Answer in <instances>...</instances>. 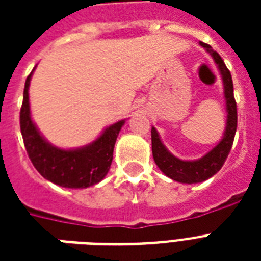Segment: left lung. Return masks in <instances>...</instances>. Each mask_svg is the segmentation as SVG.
Wrapping results in <instances>:
<instances>
[{
    "label": "left lung",
    "mask_w": 261,
    "mask_h": 261,
    "mask_svg": "<svg viewBox=\"0 0 261 261\" xmlns=\"http://www.w3.org/2000/svg\"><path fill=\"white\" fill-rule=\"evenodd\" d=\"M200 46L204 47L213 55L215 63L218 65L221 75H222L227 111L226 130H225L222 141L206 155H203L200 160L182 161V160L176 159L173 154L167 150V147L164 146L160 139L157 130L154 127H151V150H153V159H154L157 167L172 180H176L178 182H187V184L204 181L207 178L213 177L222 168L227 155L230 153L236 130H237V104H236L234 93H233V80H231L230 71L217 51H213L208 44L203 42H200Z\"/></svg>",
    "instance_id": "left-lung-1"
}]
</instances>
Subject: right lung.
Here are the masks:
<instances>
[{
    "mask_svg": "<svg viewBox=\"0 0 261 261\" xmlns=\"http://www.w3.org/2000/svg\"><path fill=\"white\" fill-rule=\"evenodd\" d=\"M31 75L32 73L25 80L20 110V128L31 163L43 177L65 188H87L101 181L110 171L115 142L124 120L106 128L94 142L81 149L63 150L53 146L40 135L31 119L28 98Z\"/></svg>",
    "mask_w": 261,
    "mask_h": 261,
    "instance_id": "1",
    "label": "right lung"
}]
</instances>
